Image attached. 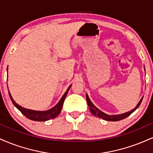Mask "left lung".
Returning <instances> with one entry per match:
<instances>
[{
	"label": "left lung",
	"mask_w": 153,
	"mask_h": 153,
	"mask_svg": "<svg viewBox=\"0 0 153 153\" xmlns=\"http://www.w3.org/2000/svg\"><path fill=\"white\" fill-rule=\"evenodd\" d=\"M143 97L142 98L141 100H140V102L137 103V105L136 107H135L134 108H133L131 111H129L126 112V113L122 114L108 115V114H106L103 113V112L101 111V110H99L97 107L95 106L93 104V103L91 101L88 96L86 94L87 103H88V106H89V108H90V111H91V113H92L94 116H96V117H99V118H101V119H104V120H106V121H111V122H117V121L122 120V119H124L127 118V117H129V116L130 115L131 113H133V112H134L139 106H140V103H141L142 101H143Z\"/></svg>",
	"instance_id": "1"
}]
</instances>
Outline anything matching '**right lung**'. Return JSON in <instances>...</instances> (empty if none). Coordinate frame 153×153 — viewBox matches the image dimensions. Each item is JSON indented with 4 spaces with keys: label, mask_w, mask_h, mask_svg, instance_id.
Segmentation results:
<instances>
[{
    "label": "right lung",
    "mask_w": 153,
    "mask_h": 153,
    "mask_svg": "<svg viewBox=\"0 0 153 153\" xmlns=\"http://www.w3.org/2000/svg\"><path fill=\"white\" fill-rule=\"evenodd\" d=\"M71 85H70L69 88H68V90L66 91V92L65 93L64 95H63L62 97L61 98L60 100H59V102L57 103V105H55L53 108L47 111H34L24 108V107L21 106L20 105L17 104V103L15 102L14 100L12 98L9 91H8V94H9L10 100H11L13 105L22 112L23 114L25 116L26 118L33 121H36V122H45V121H47L50 120L51 119L55 118L56 117H57V116L59 114L61 110H62L63 103H64V101L65 99L67 94H68V91L71 88Z\"/></svg>",
    "instance_id": "1"
}]
</instances>
